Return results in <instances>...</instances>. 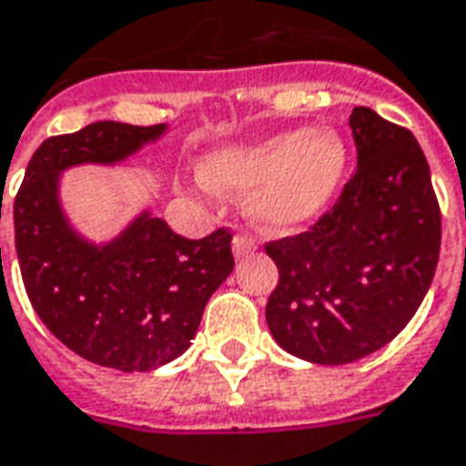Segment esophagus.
<instances>
[{
	"label": "esophagus",
	"instance_id": "1",
	"mask_svg": "<svg viewBox=\"0 0 466 466\" xmlns=\"http://www.w3.org/2000/svg\"><path fill=\"white\" fill-rule=\"evenodd\" d=\"M255 248H258V243L248 233H236L233 236V253H236V258H246V255L253 253Z\"/></svg>",
	"mask_w": 466,
	"mask_h": 466
}]
</instances>
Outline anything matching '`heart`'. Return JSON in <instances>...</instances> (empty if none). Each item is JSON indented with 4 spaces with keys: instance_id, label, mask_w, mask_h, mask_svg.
Segmentation results:
<instances>
[{
    "instance_id": "obj_1",
    "label": "heart",
    "mask_w": 466,
    "mask_h": 466,
    "mask_svg": "<svg viewBox=\"0 0 466 466\" xmlns=\"http://www.w3.org/2000/svg\"><path fill=\"white\" fill-rule=\"evenodd\" d=\"M344 169L346 145L334 129H299L216 152L204 162L201 177L218 191L255 187L253 218L268 228H287L329 204Z\"/></svg>"
}]
</instances>
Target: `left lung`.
Segmentation results:
<instances>
[{"instance_id":"1","label":"left lung","mask_w":466,"mask_h":466,"mask_svg":"<svg viewBox=\"0 0 466 466\" xmlns=\"http://www.w3.org/2000/svg\"><path fill=\"white\" fill-rule=\"evenodd\" d=\"M359 164L309 230L265 243L279 270L265 319L297 359L359 361L393 341L435 278L442 213L418 139L353 107Z\"/></svg>"}]
</instances>
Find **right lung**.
I'll return each mask as SVG.
<instances>
[{
  "label": "right lung",
  "instance_id": "right-lung-1",
  "mask_svg": "<svg viewBox=\"0 0 466 466\" xmlns=\"http://www.w3.org/2000/svg\"><path fill=\"white\" fill-rule=\"evenodd\" d=\"M164 125L93 122L41 142L14 198V238L31 307L58 341L107 369L137 373L174 361L198 331L208 297L233 270L228 228L201 240L139 216L110 246H87L58 206V174L113 164Z\"/></svg>",
  "mask_w": 466,
  "mask_h": 466
}]
</instances>
